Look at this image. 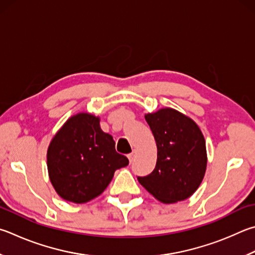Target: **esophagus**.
I'll return each instance as SVG.
<instances>
[{
    "instance_id": "1",
    "label": "esophagus",
    "mask_w": 255,
    "mask_h": 255,
    "mask_svg": "<svg viewBox=\"0 0 255 255\" xmlns=\"http://www.w3.org/2000/svg\"><path fill=\"white\" fill-rule=\"evenodd\" d=\"M127 157H128L129 161H130V163H132L133 159H135V157H136V151L132 150V152H130V154H128Z\"/></svg>"
}]
</instances>
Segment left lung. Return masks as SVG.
Listing matches in <instances>:
<instances>
[{
	"label": "left lung",
	"mask_w": 255,
	"mask_h": 255,
	"mask_svg": "<svg viewBox=\"0 0 255 255\" xmlns=\"http://www.w3.org/2000/svg\"><path fill=\"white\" fill-rule=\"evenodd\" d=\"M157 145L152 172L139 182L157 200L170 204L192 196L204 178L207 155L196 123L172 108L145 115Z\"/></svg>",
	"instance_id": "1"
}]
</instances>
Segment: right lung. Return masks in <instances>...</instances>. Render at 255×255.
<instances>
[{
    "mask_svg": "<svg viewBox=\"0 0 255 255\" xmlns=\"http://www.w3.org/2000/svg\"><path fill=\"white\" fill-rule=\"evenodd\" d=\"M99 117L87 113L69 118L51 140L47 160L51 184L63 200L81 204L103 193L117 169L129 164L115 149Z\"/></svg>",
    "mask_w": 255,
    "mask_h": 255,
    "instance_id": "1",
    "label": "right lung"
}]
</instances>
